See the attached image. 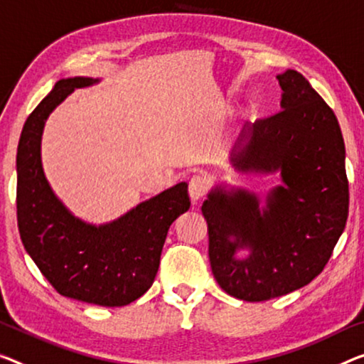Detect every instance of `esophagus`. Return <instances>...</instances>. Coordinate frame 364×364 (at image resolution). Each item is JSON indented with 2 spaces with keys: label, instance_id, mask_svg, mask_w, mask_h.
<instances>
[{
  "label": "esophagus",
  "instance_id": "esophagus-1",
  "mask_svg": "<svg viewBox=\"0 0 364 364\" xmlns=\"http://www.w3.org/2000/svg\"><path fill=\"white\" fill-rule=\"evenodd\" d=\"M208 188H210V182L205 176L197 174V176H193L192 178H190L188 193H190V197H192L193 201L203 198L205 195L208 193Z\"/></svg>",
  "mask_w": 364,
  "mask_h": 364
}]
</instances>
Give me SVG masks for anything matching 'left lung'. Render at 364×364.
<instances>
[{
	"label": "left lung",
	"mask_w": 364,
	"mask_h": 364,
	"mask_svg": "<svg viewBox=\"0 0 364 364\" xmlns=\"http://www.w3.org/2000/svg\"><path fill=\"white\" fill-rule=\"evenodd\" d=\"M277 80L283 89L282 110L257 120L250 141L234 149L231 161L244 171H279L284 186L268 193L265 210L242 190L215 192L201 206L218 284L250 303L311 283L327 265L348 218L337 117L301 73L288 70ZM239 247L251 249L247 259H233Z\"/></svg>",
	"instance_id": "1"
}]
</instances>
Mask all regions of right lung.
Here are the masks:
<instances>
[{
	"label": "right lung",
	"mask_w": 364,
	"mask_h": 364,
	"mask_svg": "<svg viewBox=\"0 0 364 364\" xmlns=\"http://www.w3.org/2000/svg\"><path fill=\"white\" fill-rule=\"evenodd\" d=\"M91 77L60 80L27 117L18 158V226L27 254L61 296L97 306H127L153 284L169 226L190 208L188 186L177 183L105 226L76 220L43 176L41 138L46 119Z\"/></svg>",
	"instance_id": "1"
}]
</instances>
